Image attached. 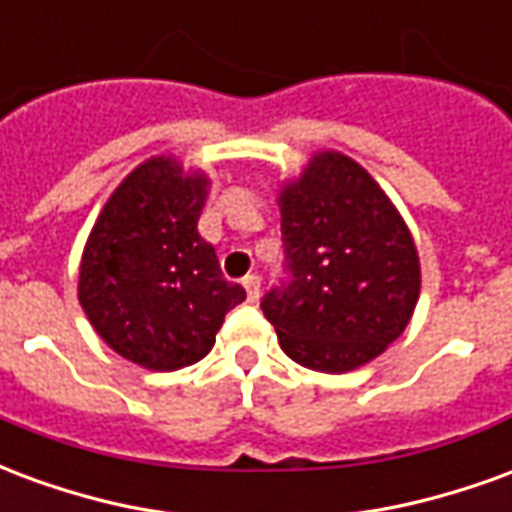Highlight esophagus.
I'll use <instances>...</instances> for the list:
<instances>
[{"mask_svg":"<svg viewBox=\"0 0 512 512\" xmlns=\"http://www.w3.org/2000/svg\"><path fill=\"white\" fill-rule=\"evenodd\" d=\"M244 288L249 301H257V296H260V277H257V274H246Z\"/></svg>","mask_w":512,"mask_h":512,"instance_id":"1","label":"esophagus"}]
</instances>
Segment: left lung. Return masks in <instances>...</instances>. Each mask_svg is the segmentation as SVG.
<instances>
[{"mask_svg":"<svg viewBox=\"0 0 512 512\" xmlns=\"http://www.w3.org/2000/svg\"><path fill=\"white\" fill-rule=\"evenodd\" d=\"M285 271L260 307L301 367L348 373L395 343L419 299L403 216L354 158L323 150L279 191Z\"/></svg>","mask_w":512,"mask_h":512,"instance_id":"left-lung-1","label":"left lung"}]
</instances>
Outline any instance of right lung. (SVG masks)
I'll list each match as a JSON object with an SVG mask.
<instances>
[{
  "label": "right lung",
  "mask_w": 512,
  "mask_h": 512,
  "mask_svg": "<svg viewBox=\"0 0 512 512\" xmlns=\"http://www.w3.org/2000/svg\"><path fill=\"white\" fill-rule=\"evenodd\" d=\"M208 183L172 156L150 158L106 200L84 246L82 310L112 351L147 370L200 362L246 299L197 233Z\"/></svg>",
  "instance_id": "1"
}]
</instances>
